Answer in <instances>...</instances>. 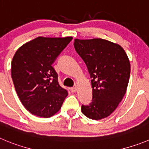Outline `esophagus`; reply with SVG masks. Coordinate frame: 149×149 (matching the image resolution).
Masks as SVG:
<instances>
[{
    "mask_svg": "<svg viewBox=\"0 0 149 149\" xmlns=\"http://www.w3.org/2000/svg\"><path fill=\"white\" fill-rule=\"evenodd\" d=\"M70 91L72 92V93H75V92L76 91V87H71V88L70 89Z\"/></svg>",
    "mask_w": 149,
    "mask_h": 149,
    "instance_id": "1",
    "label": "esophagus"
}]
</instances>
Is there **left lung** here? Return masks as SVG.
Returning <instances> with one entry per match:
<instances>
[{
    "mask_svg": "<svg viewBox=\"0 0 149 149\" xmlns=\"http://www.w3.org/2000/svg\"><path fill=\"white\" fill-rule=\"evenodd\" d=\"M74 48L91 78L93 99L81 112L93 120L107 118L124 96L130 76V62L118 44L103 39L74 40Z\"/></svg>",
    "mask_w": 149,
    "mask_h": 149,
    "instance_id": "8db88e82",
    "label": "left lung"
}]
</instances>
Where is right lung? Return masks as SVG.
I'll use <instances>...</instances> for the list:
<instances>
[{"instance_id":"obj_1","label":"right lung","mask_w":149,"mask_h":149,"mask_svg":"<svg viewBox=\"0 0 149 149\" xmlns=\"http://www.w3.org/2000/svg\"><path fill=\"white\" fill-rule=\"evenodd\" d=\"M72 39L39 37L15 53L12 62L14 85L23 105L33 115L53 116L68 95L52 65Z\"/></svg>"}]
</instances>
